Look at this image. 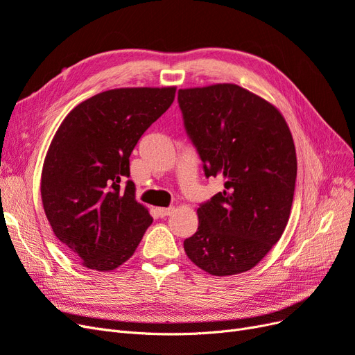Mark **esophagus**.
I'll return each mask as SVG.
<instances>
[{
  "label": "esophagus",
  "instance_id": "1",
  "mask_svg": "<svg viewBox=\"0 0 355 355\" xmlns=\"http://www.w3.org/2000/svg\"><path fill=\"white\" fill-rule=\"evenodd\" d=\"M157 211L159 214V218H166V216H170V214L175 211V209L173 207H158Z\"/></svg>",
  "mask_w": 355,
  "mask_h": 355
}]
</instances>
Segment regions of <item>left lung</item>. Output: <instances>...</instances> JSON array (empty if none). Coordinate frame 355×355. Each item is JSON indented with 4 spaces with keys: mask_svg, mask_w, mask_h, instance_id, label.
I'll use <instances>...</instances> for the list:
<instances>
[{
    "mask_svg": "<svg viewBox=\"0 0 355 355\" xmlns=\"http://www.w3.org/2000/svg\"><path fill=\"white\" fill-rule=\"evenodd\" d=\"M178 101L204 175L225 180L197 209L185 253L216 277L249 271L288 222L297 171L292 133L272 103L237 84L180 89Z\"/></svg>",
    "mask_w": 355,
    "mask_h": 355,
    "instance_id": "obj_1",
    "label": "left lung"
}]
</instances>
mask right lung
Here are the masks:
<instances>
[{
	"label": "right lung",
	"instance_id": "right-lung-1",
	"mask_svg": "<svg viewBox=\"0 0 355 355\" xmlns=\"http://www.w3.org/2000/svg\"><path fill=\"white\" fill-rule=\"evenodd\" d=\"M176 87L112 89L81 102L49 146L41 200L59 241L90 270L112 271L133 256L153 218L135 198L130 154L175 101Z\"/></svg>",
	"mask_w": 355,
	"mask_h": 355
}]
</instances>
